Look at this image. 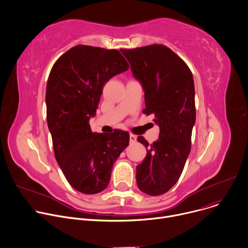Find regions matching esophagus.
<instances>
[{"label": "esophagus", "mask_w": 248, "mask_h": 248, "mask_svg": "<svg viewBox=\"0 0 248 248\" xmlns=\"http://www.w3.org/2000/svg\"><path fill=\"white\" fill-rule=\"evenodd\" d=\"M135 141H136V136L133 135V134H130V135H129V142H130V143H134Z\"/></svg>", "instance_id": "esophagus-1"}]
</instances>
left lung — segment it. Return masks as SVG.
Segmentation results:
<instances>
[{"label": "left lung", "instance_id": "1", "mask_svg": "<svg viewBox=\"0 0 248 248\" xmlns=\"http://www.w3.org/2000/svg\"><path fill=\"white\" fill-rule=\"evenodd\" d=\"M121 52L144 91L143 113L154 114L160 127L159 138L151 145L137 137L147 149L136 167L137 186L148 195H161L179 181L190 152L196 119L193 77L186 63L164 45Z\"/></svg>", "mask_w": 248, "mask_h": 248}]
</instances>
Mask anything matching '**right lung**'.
Instances as JSON below:
<instances>
[{
	"label": "right lung",
	"instance_id": "right-lung-1",
	"mask_svg": "<svg viewBox=\"0 0 248 248\" xmlns=\"http://www.w3.org/2000/svg\"><path fill=\"white\" fill-rule=\"evenodd\" d=\"M127 69L118 50L84 45L69 49L52 67L46 107L55 157L68 184L81 193L108 186L113 165L128 145V132L97 133L89 124L104 85Z\"/></svg>",
	"mask_w": 248,
	"mask_h": 248
}]
</instances>
